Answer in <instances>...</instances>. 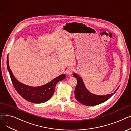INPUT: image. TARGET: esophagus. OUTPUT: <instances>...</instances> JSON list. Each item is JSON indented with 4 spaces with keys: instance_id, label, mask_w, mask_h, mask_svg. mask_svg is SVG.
Returning <instances> with one entry per match:
<instances>
[{
    "instance_id": "34e87169",
    "label": "esophagus",
    "mask_w": 131,
    "mask_h": 131,
    "mask_svg": "<svg viewBox=\"0 0 131 131\" xmlns=\"http://www.w3.org/2000/svg\"><path fill=\"white\" fill-rule=\"evenodd\" d=\"M74 71V68H69L68 69H67V70L66 71V74H67L68 76H71L72 73Z\"/></svg>"
}]
</instances>
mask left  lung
<instances>
[{
    "instance_id": "obj_1",
    "label": "left lung",
    "mask_w": 131,
    "mask_h": 131,
    "mask_svg": "<svg viewBox=\"0 0 131 131\" xmlns=\"http://www.w3.org/2000/svg\"><path fill=\"white\" fill-rule=\"evenodd\" d=\"M73 77L77 80V84L74 90V95L76 99L82 104L88 106H94L106 101L113 96L119 87L114 93L105 95H98L91 93L86 89L82 78L76 73H73Z\"/></svg>"
}]
</instances>
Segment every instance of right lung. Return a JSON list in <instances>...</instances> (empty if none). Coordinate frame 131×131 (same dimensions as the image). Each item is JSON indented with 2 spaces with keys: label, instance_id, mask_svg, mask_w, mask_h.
Here are the masks:
<instances>
[{
  "label": "right lung",
  "instance_id": "obj_1",
  "mask_svg": "<svg viewBox=\"0 0 131 131\" xmlns=\"http://www.w3.org/2000/svg\"><path fill=\"white\" fill-rule=\"evenodd\" d=\"M7 67L12 83L16 91L25 100L34 103H43L50 99L54 94L56 85L66 77L65 74H62L45 85L37 87L30 86L21 83L14 77L9 68L8 55L7 58Z\"/></svg>",
  "mask_w": 131,
  "mask_h": 131
}]
</instances>
